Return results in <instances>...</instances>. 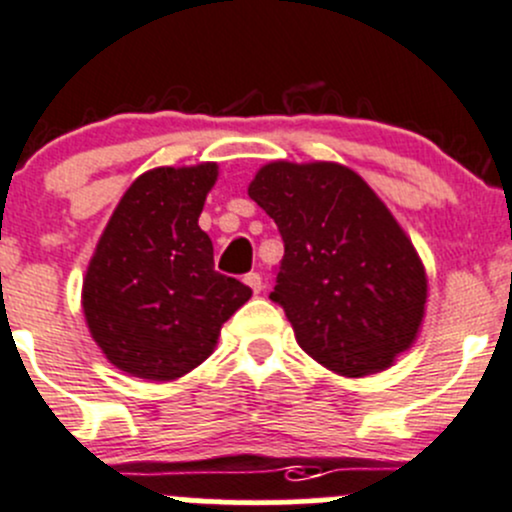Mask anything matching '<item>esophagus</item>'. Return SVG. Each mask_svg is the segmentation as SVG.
I'll list each match as a JSON object with an SVG mask.
<instances>
[{
	"label": "esophagus",
	"mask_w": 512,
	"mask_h": 512,
	"mask_svg": "<svg viewBox=\"0 0 512 512\" xmlns=\"http://www.w3.org/2000/svg\"><path fill=\"white\" fill-rule=\"evenodd\" d=\"M245 285L250 287L255 294H260L262 292V277L257 275V272H247V275H245Z\"/></svg>",
	"instance_id": "1"
}]
</instances>
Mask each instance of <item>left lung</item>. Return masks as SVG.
I'll return each instance as SVG.
<instances>
[{
  "instance_id": "1",
  "label": "left lung",
  "mask_w": 512,
  "mask_h": 512,
  "mask_svg": "<svg viewBox=\"0 0 512 512\" xmlns=\"http://www.w3.org/2000/svg\"><path fill=\"white\" fill-rule=\"evenodd\" d=\"M247 195L285 240L270 299L304 352L356 379L411 349L426 314V267L359 173L329 160H272Z\"/></svg>"
}]
</instances>
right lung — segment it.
<instances>
[{
    "label": "right lung",
    "instance_id": "obj_1",
    "mask_svg": "<svg viewBox=\"0 0 512 512\" xmlns=\"http://www.w3.org/2000/svg\"><path fill=\"white\" fill-rule=\"evenodd\" d=\"M218 163L146 170L103 227L81 307L103 356L148 381H173L213 354L252 289L215 272L198 218Z\"/></svg>",
    "mask_w": 512,
    "mask_h": 512
}]
</instances>
